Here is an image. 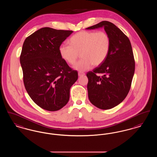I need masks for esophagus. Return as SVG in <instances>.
Masks as SVG:
<instances>
[{"label":"esophagus","instance_id":"obj_1","mask_svg":"<svg viewBox=\"0 0 157 157\" xmlns=\"http://www.w3.org/2000/svg\"><path fill=\"white\" fill-rule=\"evenodd\" d=\"M85 75V74L84 73H83V72H78V76H83V75Z\"/></svg>","mask_w":157,"mask_h":157}]
</instances>
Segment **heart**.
I'll use <instances>...</instances> for the list:
<instances>
[{
    "label": "heart",
    "mask_w": 157,
    "mask_h": 157,
    "mask_svg": "<svg viewBox=\"0 0 157 157\" xmlns=\"http://www.w3.org/2000/svg\"><path fill=\"white\" fill-rule=\"evenodd\" d=\"M69 45H61L59 48L61 58L80 72L89 70L92 65L97 67L106 59L111 48V39L105 31H81L71 37Z\"/></svg>",
    "instance_id": "1"
}]
</instances>
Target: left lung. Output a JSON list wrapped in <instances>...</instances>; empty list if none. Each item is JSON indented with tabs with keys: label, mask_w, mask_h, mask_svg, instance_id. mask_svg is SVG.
<instances>
[{
	"label": "left lung",
	"mask_w": 157,
	"mask_h": 157,
	"mask_svg": "<svg viewBox=\"0 0 157 157\" xmlns=\"http://www.w3.org/2000/svg\"><path fill=\"white\" fill-rule=\"evenodd\" d=\"M102 27L110 37V51L99 67L86 74L87 89L92 104L101 109H109L127 97L134 75L135 60L129 39L112 23L102 21L86 29Z\"/></svg>",
	"instance_id": "1"
}]
</instances>
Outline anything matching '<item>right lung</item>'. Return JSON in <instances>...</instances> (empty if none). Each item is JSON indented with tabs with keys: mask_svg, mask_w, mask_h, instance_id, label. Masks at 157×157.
Returning a JSON list of instances; mask_svg holds the SVG:
<instances>
[{
	"mask_svg": "<svg viewBox=\"0 0 157 157\" xmlns=\"http://www.w3.org/2000/svg\"><path fill=\"white\" fill-rule=\"evenodd\" d=\"M72 32L45 27L26 37L23 44L20 62L25 89L36 104L49 111L67 105L70 88L78 78L59 51Z\"/></svg>",
	"mask_w": 157,
	"mask_h": 157,
	"instance_id": "obj_1",
	"label": "right lung"
}]
</instances>
